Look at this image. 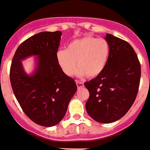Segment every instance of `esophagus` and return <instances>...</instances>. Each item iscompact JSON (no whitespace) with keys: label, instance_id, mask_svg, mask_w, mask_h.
<instances>
[{"label":"esophagus","instance_id":"1","mask_svg":"<svg viewBox=\"0 0 150 150\" xmlns=\"http://www.w3.org/2000/svg\"><path fill=\"white\" fill-rule=\"evenodd\" d=\"M76 86H77V87L79 88H82L84 87V84H83V82H79V81H76Z\"/></svg>","mask_w":150,"mask_h":150}]
</instances>
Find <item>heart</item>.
<instances>
[{"label": "heart", "instance_id": "1", "mask_svg": "<svg viewBox=\"0 0 150 150\" xmlns=\"http://www.w3.org/2000/svg\"><path fill=\"white\" fill-rule=\"evenodd\" d=\"M110 55L109 43L103 38L85 36L74 39L66 49L56 53V60L67 76H72L76 65L79 77L94 78L105 69Z\"/></svg>", "mask_w": 150, "mask_h": 150}]
</instances>
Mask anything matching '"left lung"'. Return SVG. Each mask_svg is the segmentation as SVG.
I'll list each match as a JSON object with an SVG mask.
<instances>
[{"label": "left lung", "mask_w": 150, "mask_h": 150, "mask_svg": "<svg viewBox=\"0 0 150 150\" xmlns=\"http://www.w3.org/2000/svg\"><path fill=\"white\" fill-rule=\"evenodd\" d=\"M110 55L105 69L84 85L89 91L88 114L102 123L123 117L135 100L141 79V64L132 47L126 41L106 34Z\"/></svg>", "instance_id": "left-lung-1"}]
</instances>
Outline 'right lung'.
<instances>
[{
  "instance_id": "obj_1",
  "label": "right lung",
  "mask_w": 150,
  "mask_h": 150,
  "mask_svg": "<svg viewBox=\"0 0 150 150\" xmlns=\"http://www.w3.org/2000/svg\"><path fill=\"white\" fill-rule=\"evenodd\" d=\"M62 32H42L27 38L16 50L10 68L12 91L24 113L36 124L50 127L65 115L77 86L62 71L56 60ZM36 57L31 74L25 72L21 61Z\"/></svg>"
}]
</instances>
